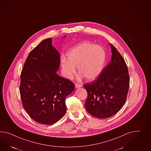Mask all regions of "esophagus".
<instances>
[{"instance_id": "34e87169", "label": "esophagus", "mask_w": 151, "mask_h": 151, "mask_svg": "<svg viewBox=\"0 0 151 151\" xmlns=\"http://www.w3.org/2000/svg\"><path fill=\"white\" fill-rule=\"evenodd\" d=\"M81 84H77V83H76V84H75L76 88H81Z\"/></svg>"}]
</instances>
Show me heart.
Here are the masks:
<instances>
[{
    "mask_svg": "<svg viewBox=\"0 0 151 151\" xmlns=\"http://www.w3.org/2000/svg\"><path fill=\"white\" fill-rule=\"evenodd\" d=\"M67 59L62 58V73L71 79L78 67L79 73L88 81H93L100 75L106 60V52L100 47L85 42L74 47L67 53Z\"/></svg>",
    "mask_w": 151,
    "mask_h": 151,
    "instance_id": "heart-1",
    "label": "heart"
}]
</instances>
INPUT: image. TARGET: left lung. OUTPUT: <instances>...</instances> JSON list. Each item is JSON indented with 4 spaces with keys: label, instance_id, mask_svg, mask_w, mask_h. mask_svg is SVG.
Listing matches in <instances>:
<instances>
[{
    "label": "left lung",
    "instance_id": "8db88e82",
    "mask_svg": "<svg viewBox=\"0 0 151 151\" xmlns=\"http://www.w3.org/2000/svg\"><path fill=\"white\" fill-rule=\"evenodd\" d=\"M110 45L111 61L97 79L84 85L88 93L85 108L91 115L100 119L112 116L120 111L129 88L127 65L116 47L111 44Z\"/></svg>",
    "mask_w": 151,
    "mask_h": 151
}]
</instances>
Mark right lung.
<instances>
[{"label": "right lung", "mask_w": 151, "mask_h": 151, "mask_svg": "<svg viewBox=\"0 0 151 151\" xmlns=\"http://www.w3.org/2000/svg\"><path fill=\"white\" fill-rule=\"evenodd\" d=\"M47 38L31 51L21 74L19 93L23 108L33 120L45 125L56 123L66 112L65 100L74 84L56 73L60 54Z\"/></svg>", "instance_id": "add662e5"}]
</instances>
